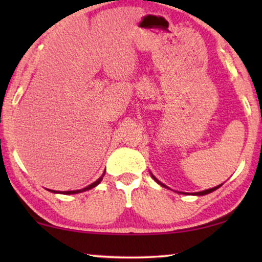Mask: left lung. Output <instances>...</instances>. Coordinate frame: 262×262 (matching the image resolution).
Listing matches in <instances>:
<instances>
[{
  "label": "left lung",
  "mask_w": 262,
  "mask_h": 262,
  "mask_svg": "<svg viewBox=\"0 0 262 262\" xmlns=\"http://www.w3.org/2000/svg\"><path fill=\"white\" fill-rule=\"evenodd\" d=\"M151 177H152V179H154V180H155V181L157 182V184H160L161 186H163V187H167V186H166V185L161 184V182H160L159 180H157V179H156L155 177H154V175H152V174H151ZM218 187H221V185H220V186H217V187H213V188L206 189V191H203V192H196V193H194V194H196V195H204V194H209V193H211V192H213V191H216V189H217ZM185 194H186V193H185Z\"/></svg>",
  "instance_id": "1"
}]
</instances>
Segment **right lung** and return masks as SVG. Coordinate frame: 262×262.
<instances>
[{
  "mask_svg": "<svg viewBox=\"0 0 262 262\" xmlns=\"http://www.w3.org/2000/svg\"><path fill=\"white\" fill-rule=\"evenodd\" d=\"M103 175H105V173H103L101 177H100L98 180H96L95 182H93L92 185H89V186H87V187H84V188H82V189H77V191H66V192H62L63 194H75V193H81V192H84V191H88V189H91V188H93V187H95L96 185H99L100 182H101V180H102V178H103ZM50 191H51V189H50ZM51 192H55V193H57L56 191H51Z\"/></svg>",
  "mask_w": 262,
  "mask_h": 262,
  "instance_id": "obj_1",
  "label": "right lung"
}]
</instances>
